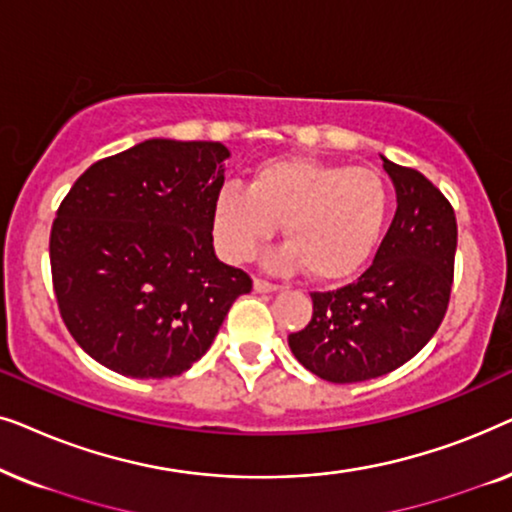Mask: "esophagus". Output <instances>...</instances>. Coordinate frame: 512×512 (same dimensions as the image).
Listing matches in <instances>:
<instances>
[{
    "label": "esophagus",
    "mask_w": 512,
    "mask_h": 512,
    "mask_svg": "<svg viewBox=\"0 0 512 512\" xmlns=\"http://www.w3.org/2000/svg\"><path fill=\"white\" fill-rule=\"evenodd\" d=\"M254 291H258V293H275V291H279V286L272 284V282H265V279H254Z\"/></svg>",
    "instance_id": "1"
}]
</instances>
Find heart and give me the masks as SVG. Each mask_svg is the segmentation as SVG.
I'll return each instance as SVG.
<instances>
[{
  "mask_svg": "<svg viewBox=\"0 0 512 512\" xmlns=\"http://www.w3.org/2000/svg\"><path fill=\"white\" fill-rule=\"evenodd\" d=\"M389 188L370 167H347L312 156L263 160L249 186H223L212 202V237L223 258L251 261L282 223L286 244L268 265L307 268L317 282L359 272L384 233Z\"/></svg>",
  "mask_w": 512,
  "mask_h": 512,
  "instance_id": "obj_1",
  "label": "heart"
}]
</instances>
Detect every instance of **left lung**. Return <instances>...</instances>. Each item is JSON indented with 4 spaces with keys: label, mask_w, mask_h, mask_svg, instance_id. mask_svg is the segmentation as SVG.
<instances>
[{
    "label": "left lung",
    "mask_w": 512,
    "mask_h": 512,
    "mask_svg": "<svg viewBox=\"0 0 512 512\" xmlns=\"http://www.w3.org/2000/svg\"><path fill=\"white\" fill-rule=\"evenodd\" d=\"M396 214L354 284L312 293V319L289 335L296 359L335 384L382 377L410 361L438 331L450 303L457 219L422 172L382 156Z\"/></svg>",
    "instance_id": "obj_1"
}]
</instances>
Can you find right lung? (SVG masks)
Returning <instances> with one entry per match:
<instances>
[{"label":"right lung","instance_id":"1","mask_svg":"<svg viewBox=\"0 0 512 512\" xmlns=\"http://www.w3.org/2000/svg\"><path fill=\"white\" fill-rule=\"evenodd\" d=\"M221 142L146 139L97 160L51 230L53 289L83 352L135 380L174 377L212 347L247 272L214 254Z\"/></svg>","mask_w":512,"mask_h":512}]
</instances>
